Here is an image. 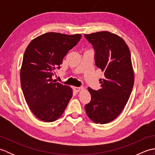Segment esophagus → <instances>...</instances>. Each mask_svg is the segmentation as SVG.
Instances as JSON below:
<instances>
[{"label":"esophagus","instance_id":"obj_1","mask_svg":"<svg viewBox=\"0 0 155 155\" xmlns=\"http://www.w3.org/2000/svg\"><path fill=\"white\" fill-rule=\"evenodd\" d=\"M73 89H74V91L76 92V93H78V92H79V91H81V90H83V87H73Z\"/></svg>","mask_w":155,"mask_h":155}]
</instances>
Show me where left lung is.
Segmentation results:
<instances>
[{
  "mask_svg": "<svg viewBox=\"0 0 155 155\" xmlns=\"http://www.w3.org/2000/svg\"><path fill=\"white\" fill-rule=\"evenodd\" d=\"M95 51V64L104 72L98 91L88 88L91 101L85 105L94 123L107 124L114 120L127 104L133 90L134 74L129 48L119 36L108 31L84 35Z\"/></svg>",
  "mask_w": 155,
  "mask_h": 155,
  "instance_id": "left-lung-1",
  "label": "left lung"
}]
</instances>
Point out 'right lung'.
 <instances>
[{
  "label": "right lung",
  "mask_w": 155,
  "mask_h": 155,
  "mask_svg": "<svg viewBox=\"0 0 155 155\" xmlns=\"http://www.w3.org/2000/svg\"><path fill=\"white\" fill-rule=\"evenodd\" d=\"M81 38V34L47 32L32 40L26 48L20 72L21 87L29 108L39 120H57L72 98V88L56 83L52 77Z\"/></svg>",
  "instance_id": "obj_1"
}]
</instances>
